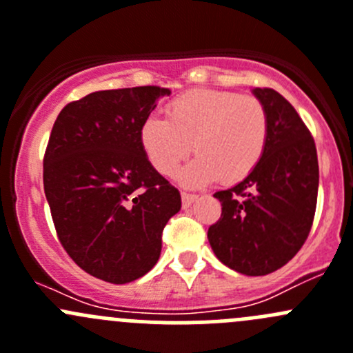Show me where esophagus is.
I'll return each mask as SVG.
<instances>
[{"instance_id":"obj_1","label":"esophagus","mask_w":353,"mask_h":353,"mask_svg":"<svg viewBox=\"0 0 353 353\" xmlns=\"http://www.w3.org/2000/svg\"><path fill=\"white\" fill-rule=\"evenodd\" d=\"M181 196H183V206H184V208H188V206L193 205V203L196 201V198H198L196 194H190V193H183Z\"/></svg>"}]
</instances>
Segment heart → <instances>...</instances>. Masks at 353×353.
Here are the masks:
<instances>
[{
  "mask_svg": "<svg viewBox=\"0 0 353 353\" xmlns=\"http://www.w3.org/2000/svg\"><path fill=\"white\" fill-rule=\"evenodd\" d=\"M167 119L147 117L140 143L152 165L172 176L191 152L196 157L177 174L188 188L220 177L223 184L245 179L258 167L268 143V112L261 101L234 92L194 88L169 102Z\"/></svg>",
  "mask_w": 353,
  "mask_h": 353,
  "instance_id": "b5f03b06",
  "label": "heart"
}]
</instances>
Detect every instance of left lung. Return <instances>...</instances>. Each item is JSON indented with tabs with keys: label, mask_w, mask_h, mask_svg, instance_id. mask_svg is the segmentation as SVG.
<instances>
[{
	"label": "left lung",
	"mask_w": 353,
	"mask_h": 353,
	"mask_svg": "<svg viewBox=\"0 0 353 353\" xmlns=\"http://www.w3.org/2000/svg\"><path fill=\"white\" fill-rule=\"evenodd\" d=\"M268 112V143L258 167L216 191L222 216L208 243L225 266L261 276L287 265L311 230L319 186L316 145L297 110L272 88H252Z\"/></svg>",
	"instance_id": "8db88e82"
}]
</instances>
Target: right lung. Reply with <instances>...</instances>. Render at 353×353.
Wrapping results in <instances>:
<instances>
[{
	"label": "right lung",
	"mask_w": 353,
	"mask_h": 353,
	"mask_svg": "<svg viewBox=\"0 0 353 353\" xmlns=\"http://www.w3.org/2000/svg\"><path fill=\"white\" fill-rule=\"evenodd\" d=\"M160 87L92 92L59 112L44 157V191L63 248L95 279L130 283L162 251L181 194L154 169L140 126Z\"/></svg>",
	"instance_id": "obj_1"
}]
</instances>
